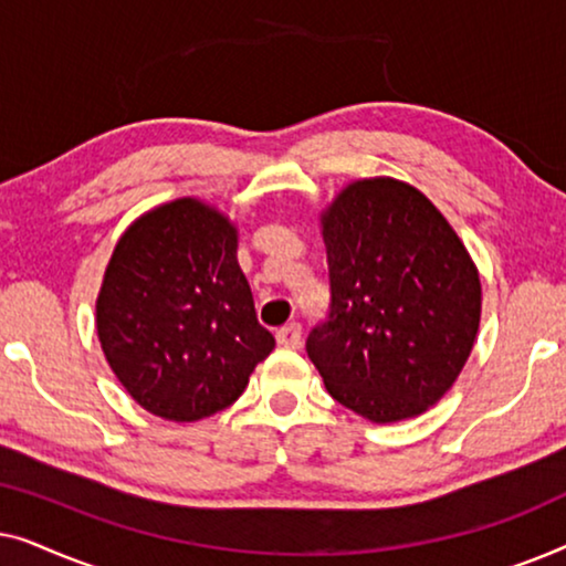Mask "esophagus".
Here are the masks:
<instances>
[{
  "label": "esophagus",
  "instance_id": "34e87169",
  "mask_svg": "<svg viewBox=\"0 0 566 566\" xmlns=\"http://www.w3.org/2000/svg\"><path fill=\"white\" fill-rule=\"evenodd\" d=\"M275 339L281 347H291V350H296V347H301V324L298 322L285 324V327L275 332Z\"/></svg>",
  "mask_w": 566,
  "mask_h": 566
}]
</instances>
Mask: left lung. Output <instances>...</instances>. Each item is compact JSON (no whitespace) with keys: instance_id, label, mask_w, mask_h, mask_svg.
I'll return each mask as SVG.
<instances>
[{"instance_id":"left-lung-1","label":"left lung","mask_w":566,"mask_h":566,"mask_svg":"<svg viewBox=\"0 0 566 566\" xmlns=\"http://www.w3.org/2000/svg\"><path fill=\"white\" fill-rule=\"evenodd\" d=\"M332 306L306 353L339 405L417 417L451 389L482 319V283L446 216L409 182L355 180L322 211Z\"/></svg>"}]
</instances>
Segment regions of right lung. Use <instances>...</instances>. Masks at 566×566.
Returning <instances> with one entry per match:
<instances>
[{
    "label": "right lung",
    "instance_id": "obj_1",
    "mask_svg": "<svg viewBox=\"0 0 566 566\" xmlns=\"http://www.w3.org/2000/svg\"><path fill=\"white\" fill-rule=\"evenodd\" d=\"M239 231L198 198L161 203L115 244L95 304L107 366L146 412L211 417L275 347L237 260Z\"/></svg>",
    "mask_w": 566,
    "mask_h": 566
}]
</instances>
